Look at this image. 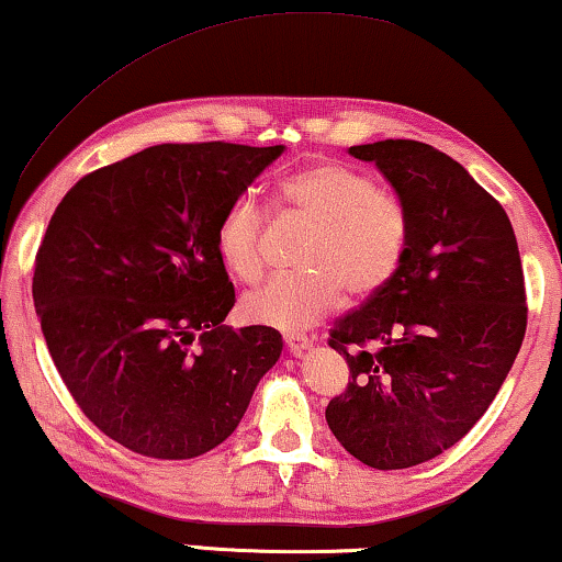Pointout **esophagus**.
Here are the masks:
<instances>
[{"label":"esophagus","mask_w":562,"mask_h":562,"mask_svg":"<svg viewBox=\"0 0 562 562\" xmlns=\"http://www.w3.org/2000/svg\"><path fill=\"white\" fill-rule=\"evenodd\" d=\"M284 348H288L292 356H303L305 350L313 348V340H310L307 335L292 333V335H284Z\"/></svg>","instance_id":"1"}]
</instances>
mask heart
<instances>
[{"label": "heart", "mask_w": 562, "mask_h": 562, "mask_svg": "<svg viewBox=\"0 0 562 562\" xmlns=\"http://www.w3.org/2000/svg\"><path fill=\"white\" fill-rule=\"evenodd\" d=\"M280 204L313 224L303 267L310 272L278 278L245 297V315L278 330H305L348 297L366 300L398 272L408 241V220L398 199L379 191L371 173L338 161H317L280 183ZM267 212L239 196L216 224V249L241 282L265 272Z\"/></svg>", "instance_id": "obj_1"}]
</instances>
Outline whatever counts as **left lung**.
Wrapping results in <instances>:
<instances>
[{
	"label": "left lung",
	"mask_w": 562,
	"mask_h": 562,
	"mask_svg": "<svg viewBox=\"0 0 562 562\" xmlns=\"http://www.w3.org/2000/svg\"><path fill=\"white\" fill-rule=\"evenodd\" d=\"M348 154L396 191L408 241L386 288L333 325L350 379L325 418L363 464L406 469L454 447L505 383L527 328L520 249L499 201L434 146Z\"/></svg>",
	"instance_id": "left-lung-1"
}]
</instances>
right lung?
<instances>
[{
  "instance_id": "1",
  "label": "right lung",
  "mask_w": 562,
  "mask_h": 562,
  "mask_svg": "<svg viewBox=\"0 0 562 562\" xmlns=\"http://www.w3.org/2000/svg\"><path fill=\"white\" fill-rule=\"evenodd\" d=\"M282 150L150 146L57 204L32 278L42 335L75 404L125 449L206 454L278 363V330L222 325L234 288L216 224Z\"/></svg>"
}]
</instances>
